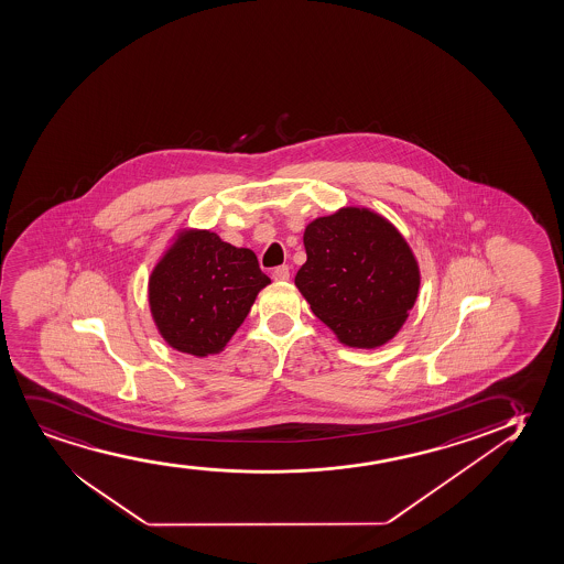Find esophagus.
<instances>
[{"label": "esophagus", "mask_w": 564, "mask_h": 564, "mask_svg": "<svg viewBox=\"0 0 564 564\" xmlns=\"http://www.w3.org/2000/svg\"><path fill=\"white\" fill-rule=\"evenodd\" d=\"M272 279L276 280V282H285V280H290V267H288V264L276 267V269L272 271Z\"/></svg>", "instance_id": "esophagus-1"}]
</instances>
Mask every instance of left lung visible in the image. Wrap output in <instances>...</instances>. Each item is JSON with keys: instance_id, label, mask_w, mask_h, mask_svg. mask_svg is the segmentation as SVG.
<instances>
[{"instance_id": "obj_1", "label": "left lung", "mask_w": 564, "mask_h": 564, "mask_svg": "<svg viewBox=\"0 0 564 564\" xmlns=\"http://www.w3.org/2000/svg\"><path fill=\"white\" fill-rule=\"evenodd\" d=\"M307 261L295 285L337 339L378 349L404 326L420 293V264L383 215L349 206L316 217L303 235Z\"/></svg>"}]
</instances>
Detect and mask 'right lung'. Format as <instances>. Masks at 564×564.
<instances>
[{"mask_svg":"<svg viewBox=\"0 0 564 564\" xmlns=\"http://www.w3.org/2000/svg\"><path fill=\"white\" fill-rule=\"evenodd\" d=\"M271 279L248 248L181 228L149 276V307L164 341L193 357L221 352Z\"/></svg>","mask_w":564,"mask_h":564,"instance_id":"add662e5","label":"right lung"}]
</instances>
